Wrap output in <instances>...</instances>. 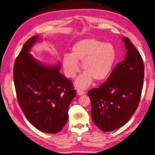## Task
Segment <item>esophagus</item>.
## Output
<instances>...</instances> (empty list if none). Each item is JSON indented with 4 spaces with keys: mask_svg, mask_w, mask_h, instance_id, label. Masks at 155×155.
<instances>
[{
    "mask_svg": "<svg viewBox=\"0 0 155 155\" xmlns=\"http://www.w3.org/2000/svg\"><path fill=\"white\" fill-rule=\"evenodd\" d=\"M85 93H85V91H82V90H81V89H79V90L77 91V94H78V96H81V95L85 94Z\"/></svg>",
    "mask_w": 155,
    "mask_h": 155,
    "instance_id": "1",
    "label": "esophagus"
}]
</instances>
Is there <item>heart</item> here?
Here are the masks:
<instances>
[{
    "instance_id": "b5f03b06",
    "label": "heart",
    "mask_w": 155,
    "mask_h": 155,
    "mask_svg": "<svg viewBox=\"0 0 155 155\" xmlns=\"http://www.w3.org/2000/svg\"><path fill=\"white\" fill-rule=\"evenodd\" d=\"M116 58V49L114 45L88 38L74 45L71 54L63 56L62 64L66 75L73 78L80 70L78 62H82L85 72L78 78L75 85L84 89L89 86L94 78L96 81H102L109 76Z\"/></svg>"
}]
</instances>
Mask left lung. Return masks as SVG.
Masks as SVG:
<instances>
[{
	"instance_id": "1",
	"label": "left lung",
	"mask_w": 155,
	"mask_h": 155,
	"mask_svg": "<svg viewBox=\"0 0 155 155\" xmlns=\"http://www.w3.org/2000/svg\"><path fill=\"white\" fill-rule=\"evenodd\" d=\"M127 54L114 69L107 81L91 89V116L103 131L122 127L138 107L144 77V65L140 53L128 38H122Z\"/></svg>"
}]
</instances>
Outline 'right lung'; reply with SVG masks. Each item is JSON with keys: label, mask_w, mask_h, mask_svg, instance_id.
I'll list each match as a JSON object with an SVG mask.
<instances>
[{"label": "right lung", "mask_w": 155, "mask_h": 155, "mask_svg": "<svg viewBox=\"0 0 155 155\" xmlns=\"http://www.w3.org/2000/svg\"><path fill=\"white\" fill-rule=\"evenodd\" d=\"M40 40L39 36H34L23 46L15 63L13 80L19 105L28 121L45 133L57 134L68 121L76 91L60 73V62L44 64L29 53Z\"/></svg>", "instance_id": "add662e5"}]
</instances>
